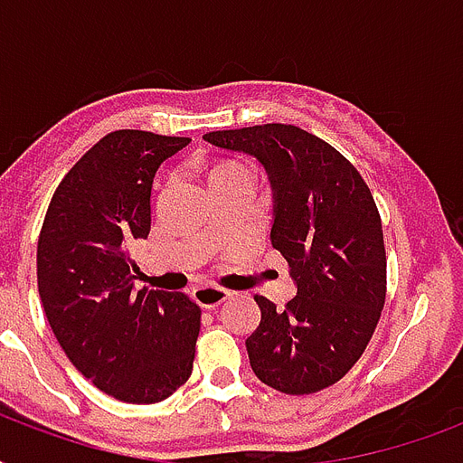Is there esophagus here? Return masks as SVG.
Listing matches in <instances>:
<instances>
[{
  "label": "esophagus",
  "mask_w": 463,
  "mask_h": 463,
  "mask_svg": "<svg viewBox=\"0 0 463 463\" xmlns=\"http://www.w3.org/2000/svg\"><path fill=\"white\" fill-rule=\"evenodd\" d=\"M194 298L196 303L202 305V307H218V305H223L228 298H231V290H223V288H216V286H199L194 290Z\"/></svg>",
  "instance_id": "1"
}]
</instances>
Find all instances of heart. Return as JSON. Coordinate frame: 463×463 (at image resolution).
Returning <instances> with one entry per match:
<instances>
[{"label": "heart", "mask_w": 463, "mask_h": 463, "mask_svg": "<svg viewBox=\"0 0 463 463\" xmlns=\"http://www.w3.org/2000/svg\"><path fill=\"white\" fill-rule=\"evenodd\" d=\"M245 170V165H240V163H223V165H218L216 170H213V175H225V173H242ZM211 175V177H213Z\"/></svg>", "instance_id": "b5f03b06"}]
</instances>
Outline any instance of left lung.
Here are the masks:
<instances>
[{"label":"left lung","instance_id":"8db88e82","mask_svg":"<svg viewBox=\"0 0 463 463\" xmlns=\"http://www.w3.org/2000/svg\"><path fill=\"white\" fill-rule=\"evenodd\" d=\"M203 141L264 167L274 202L269 238L298 288L283 309L257 298L261 322L245 341L254 374L283 394L329 387L358 363L384 307V238L365 180L293 125L209 132Z\"/></svg>","mask_w":463,"mask_h":463}]
</instances>
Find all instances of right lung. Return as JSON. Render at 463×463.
<instances>
[{"mask_svg":"<svg viewBox=\"0 0 463 463\" xmlns=\"http://www.w3.org/2000/svg\"><path fill=\"white\" fill-rule=\"evenodd\" d=\"M184 137L119 129L54 192L38 240V293L61 351L100 392L156 403L192 374L199 317L187 296L137 288L129 250L151 231V189Z\"/></svg>","mask_w":463,"mask_h":463,"instance_id":"right-lung-1","label":"right lung"}]
</instances>
